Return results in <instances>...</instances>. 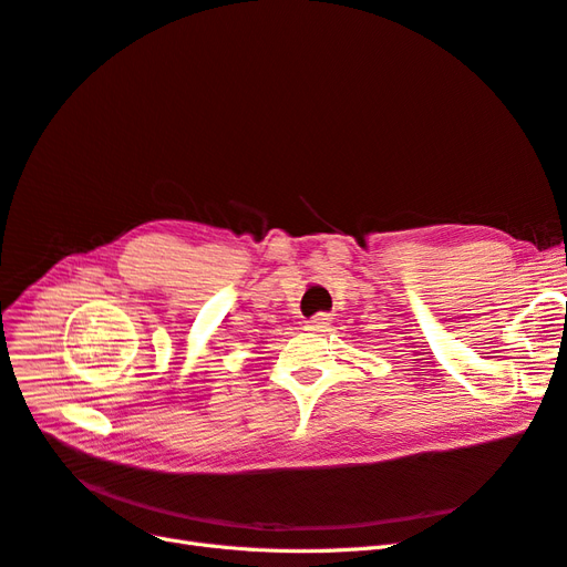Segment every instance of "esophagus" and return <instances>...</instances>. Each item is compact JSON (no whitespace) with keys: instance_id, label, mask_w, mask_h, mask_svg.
<instances>
[{"instance_id":"obj_1","label":"esophagus","mask_w":567,"mask_h":567,"mask_svg":"<svg viewBox=\"0 0 567 567\" xmlns=\"http://www.w3.org/2000/svg\"><path fill=\"white\" fill-rule=\"evenodd\" d=\"M331 323V315H317V317H312L310 321H307V331H323L326 326Z\"/></svg>"}]
</instances>
